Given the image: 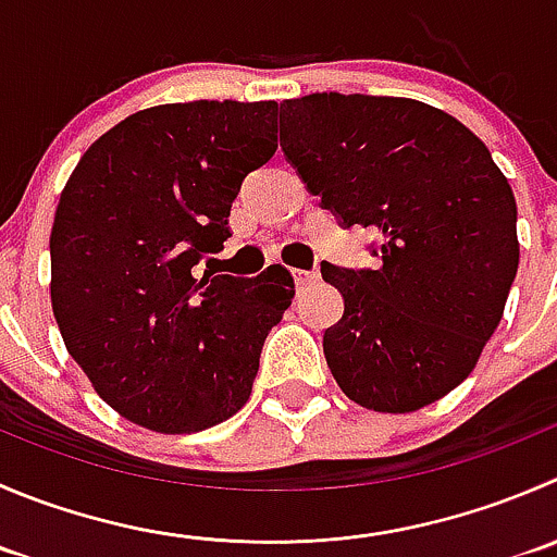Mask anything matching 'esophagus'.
<instances>
[{
    "label": "esophagus",
    "instance_id": "obj_1",
    "mask_svg": "<svg viewBox=\"0 0 557 557\" xmlns=\"http://www.w3.org/2000/svg\"><path fill=\"white\" fill-rule=\"evenodd\" d=\"M318 277H321V272H318V269H312V272H307V269H294V283H296V288H305V285L315 283Z\"/></svg>",
    "mask_w": 557,
    "mask_h": 557
}]
</instances>
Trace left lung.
<instances>
[{
  "mask_svg": "<svg viewBox=\"0 0 557 557\" xmlns=\"http://www.w3.org/2000/svg\"><path fill=\"white\" fill-rule=\"evenodd\" d=\"M280 147L343 228L375 231V269L323 263L345 310L323 332L354 403L405 413L460 386L517 277V203L490 149L408 97L315 91L280 102Z\"/></svg>",
  "mask_w": 557,
  "mask_h": 557,
  "instance_id": "left-lung-1",
  "label": "left lung"
}]
</instances>
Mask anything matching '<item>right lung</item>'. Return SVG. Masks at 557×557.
<instances>
[{
    "label": "right lung",
    "instance_id": "add662e5",
    "mask_svg": "<svg viewBox=\"0 0 557 557\" xmlns=\"http://www.w3.org/2000/svg\"><path fill=\"white\" fill-rule=\"evenodd\" d=\"M274 152V100L169 102L108 129L64 185L53 315L95 392L129 422L198 433L250 397L294 277L283 267L198 277L196 267L223 250L242 182Z\"/></svg>",
    "mask_w": 557,
    "mask_h": 557
}]
</instances>
